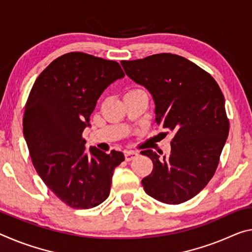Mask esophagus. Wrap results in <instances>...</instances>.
Masks as SVG:
<instances>
[{"mask_svg": "<svg viewBox=\"0 0 252 252\" xmlns=\"http://www.w3.org/2000/svg\"><path fill=\"white\" fill-rule=\"evenodd\" d=\"M137 156H138V153L134 150H126L125 151V157H126V160H127V161L132 160V159L137 157Z\"/></svg>", "mask_w": 252, "mask_h": 252, "instance_id": "1", "label": "esophagus"}]
</instances>
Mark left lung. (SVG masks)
<instances>
[{
	"label": "left lung",
	"mask_w": 252,
	"mask_h": 252,
	"mask_svg": "<svg viewBox=\"0 0 252 252\" xmlns=\"http://www.w3.org/2000/svg\"><path fill=\"white\" fill-rule=\"evenodd\" d=\"M121 65L153 95L156 123L175 134L168 157L141 151L154 163L141 181L143 189L166 204L189 201L213 177L229 134L221 89L209 73L178 55L157 54Z\"/></svg>",
	"instance_id": "obj_1"
}]
</instances>
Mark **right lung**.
Returning <instances> with one entry per match:
<instances>
[{
    "label": "right lung",
    "mask_w": 252,
    "mask_h": 252,
    "mask_svg": "<svg viewBox=\"0 0 252 252\" xmlns=\"http://www.w3.org/2000/svg\"><path fill=\"white\" fill-rule=\"evenodd\" d=\"M125 73L117 62L84 53L58 57L35 79L28 97L23 134L40 178L74 209H92L109 197L121 151L85 150L82 134L107 86Z\"/></svg>",
    "instance_id": "1"
}]
</instances>
